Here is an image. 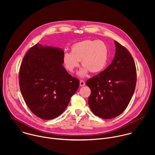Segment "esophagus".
I'll list each match as a JSON object with an SVG mask.
<instances>
[{
  "label": "esophagus",
  "instance_id": "1",
  "mask_svg": "<svg viewBox=\"0 0 155 155\" xmlns=\"http://www.w3.org/2000/svg\"><path fill=\"white\" fill-rule=\"evenodd\" d=\"M84 85H85V83L84 82V81L80 80V86H84Z\"/></svg>",
  "mask_w": 155,
  "mask_h": 155
}]
</instances>
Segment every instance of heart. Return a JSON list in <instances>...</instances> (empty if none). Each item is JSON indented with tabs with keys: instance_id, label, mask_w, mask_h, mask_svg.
I'll list each match as a JSON object with an SVG mask.
<instances>
[{
	"instance_id": "b5f03b06",
	"label": "heart",
	"mask_w": 155,
	"mask_h": 155,
	"mask_svg": "<svg viewBox=\"0 0 155 155\" xmlns=\"http://www.w3.org/2000/svg\"><path fill=\"white\" fill-rule=\"evenodd\" d=\"M108 56V48L104 41L85 40L74 44L71 52L64 53L63 62L66 69L74 72L81 61L83 68L78 75L83 77L88 71L93 74L102 71L107 64Z\"/></svg>"
}]
</instances>
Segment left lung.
I'll return each mask as SVG.
<instances>
[{
	"instance_id": "obj_1",
	"label": "left lung",
	"mask_w": 155,
	"mask_h": 155,
	"mask_svg": "<svg viewBox=\"0 0 155 155\" xmlns=\"http://www.w3.org/2000/svg\"><path fill=\"white\" fill-rule=\"evenodd\" d=\"M115 57L108 67L86 84L91 91L88 104L92 112L112 119L127 107L135 91L137 74L134 61L128 50L115 41Z\"/></svg>"
}]
</instances>
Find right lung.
<instances>
[{"mask_svg": "<svg viewBox=\"0 0 155 155\" xmlns=\"http://www.w3.org/2000/svg\"><path fill=\"white\" fill-rule=\"evenodd\" d=\"M64 53L61 48L37 43L21 65V94L31 112L43 120L61 115L79 86V80L63 67Z\"/></svg>", "mask_w": 155, "mask_h": 155, "instance_id": "right-lung-1", "label": "right lung"}]
</instances>
